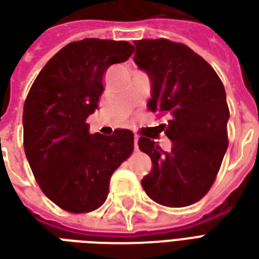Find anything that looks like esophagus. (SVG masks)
<instances>
[{
  "instance_id": "34e87169",
  "label": "esophagus",
  "mask_w": 259,
  "mask_h": 259,
  "mask_svg": "<svg viewBox=\"0 0 259 259\" xmlns=\"http://www.w3.org/2000/svg\"><path fill=\"white\" fill-rule=\"evenodd\" d=\"M137 141H139V136L135 135V150H136V151L139 150V146H137Z\"/></svg>"
}]
</instances>
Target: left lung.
Masks as SVG:
<instances>
[{"instance_id": "obj_1", "label": "left lung", "mask_w": 259, "mask_h": 259, "mask_svg": "<svg viewBox=\"0 0 259 259\" xmlns=\"http://www.w3.org/2000/svg\"><path fill=\"white\" fill-rule=\"evenodd\" d=\"M135 62L152 83L148 109L166 115L158 126L172 141L162 151L146 136L139 147L152 159L141 185L158 204L182 208L209 191L229 146V107L222 80L205 59L182 42L136 40Z\"/></svg>"}]
</instances>
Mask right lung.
<instances>
[{
    "label": "right lung",
    "mask_w": 259,
    "mask_h": 259,
    "mask_svg": "<svg viewBox=\"0 0 259 259\" xmlns=\"http://www.w3.org/2000/svg\"><path fill=\"white\" fill-rule=\"evenodd\" d=\"M135 51L127 41L84 38L69 42L48 61L31 84L23 107V147L42 193L70 213L100 208L111 176L133 152L135 136L116 129L91 135L102 77Z\"/></svg>",
    "instance_id": "obj_1"
}]
</instances>
